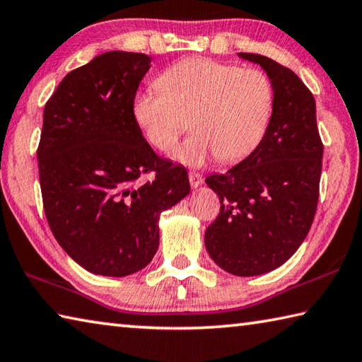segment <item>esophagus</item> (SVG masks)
<instances>
[{
    "instance_id": "34e87169",
    "label": "esophagus",
    "mask_w": 362,
    "mask_h": 362,
    "mask_svg": "<svg viewBox=\"0 0 362 362\" xmlns=\"http://www.w3.org/2000/svg\"><path fill=\"white\" fill-rule=\"evenodd\" d=\"M188 179H189V183H192L193 188H198L202 185V175L199 173H196V170H189L188 173Z\"/></svg>"
}]
</instances>
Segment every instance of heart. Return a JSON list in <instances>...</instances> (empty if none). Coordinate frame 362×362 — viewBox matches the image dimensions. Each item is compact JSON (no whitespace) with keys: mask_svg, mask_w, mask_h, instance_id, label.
Masks as SVG:
<instances>
[{"mask_svg":"<svg viewBox=\"0 0 362 362\" xmlns=\"http://www.w3.org/2000/svg\"><path fill=\"white\" fill-rule=\"evenodd\" d=\"M156 87L134 96V123L150 146L166 153L189 118L193 133L174 152L187 166H202L214 156L226 164L247 158L259 146L274 112L272 81L255 68L189 58L164 69Z\"/></svg>","mask_w":362,"mask_h":362,"instance_id":"1","label":"heart"}]
</instances>
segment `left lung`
I'll return each mask as SVG.
<instances>
[{"instance_id": "1", "label": "left lung", "mask_w": 362, "mask_h": 362, "mask_svg": "<svg viewBox=\"0 0 362 362\" xmlns=\"http://www.w3.org/2000/svg\"><path fill=\"white\" fill-rule=\"evenodd\" d=\"M239 57L267 72L274 112L259 146L245 160L206 179L221 204L206 229V248L226 272L252 277L286 262L310 231L323 142L313 95L304 82L264 55L240 52Z\"/></svg>"}]
</instances>
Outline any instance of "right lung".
Returning <instances> with one entry per match:
<instances>
[{"label":"right lung","instance_id":"add662e5","mask_svg":"<svg viewBox=\"0 0 362 362\" xmlns=\"http://www.w3.org/2000/svg\"><path fill=\"white\" fill-rule=\"evenodd\" d=\"M150 60L120 50L98 55L64 76L44 107V212L64 252L98 275L146 267L158 250L161 212L189 193L187 169L155 153L131 112Z\"/></svg>","mask_w":362,"mask_h":362}]
</instances>
